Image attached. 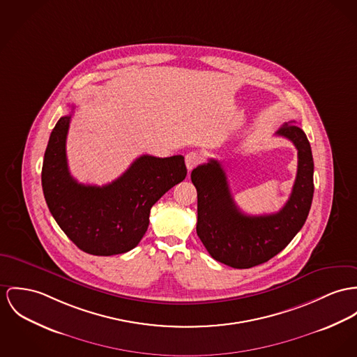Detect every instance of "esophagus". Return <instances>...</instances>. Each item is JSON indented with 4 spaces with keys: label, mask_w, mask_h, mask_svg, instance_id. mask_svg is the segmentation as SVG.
<instances>
[{
    "label": "esophagus",
    "mask_w": 357,
    "mask_h": 357,
    "mask_svg": "<svg viewBox=\"0 0 357 357\" xmlns=\"http://www.w3.org/2000/svg\"><path fill=\"white\" fill-rule=\"evenodd\" d=\"M201 155L198 153V152H195V151H192V152H189L188 155H186V158H185V163H186V167H188V169L189 171H192L194 167H197V165L201 163Z\"/></svg>",
    "instance_id": "obj_1"
}]
</instances>
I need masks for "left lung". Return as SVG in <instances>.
I'll return each instance as SVG.
<instances>
[{"instance_id": "left-lung-1", "label": "left lung", "mask_w": 357, "mask_h": 357, "mask_svg": "<svg viewBox=\"0 0 357 357\" xmlns=\"http://www.w3.org/2000/svg\"><path fill=\"white\" fill-rule=\"evenodd\" d=\"M298 149V174L287 204L277 213L248 216L235 204L227 175L211 159L192 171L197 189V235L212 258L235 269H248L277 255L302 229L314 194V160L305 133L282 125L275 133Z\"/></svg>"}]
</instances>
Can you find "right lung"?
<instances>
[{"instance_id": "right-lung-1", "label": "right lung", "mask_w": 357, "mask_h": 357, "mask_svg": "<svg viewBox=\"0 0 357 357\" xmlns=\"http://www.w3.org/2000/svg\"><path fill=\"white\" fill-rule=\"evenodd\" d=\"M70 118H59L45 152L46 204L61 229L82 251L105 257L130 251L148 229L151 208L186 178L185 158L142 155L109 185H82L70 175L66 160Z\"/></svg>"}]
</instances>
